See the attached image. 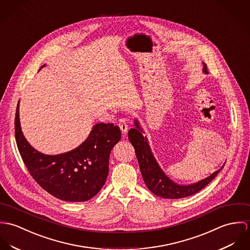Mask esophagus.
<instances>
[{
	"label": "esophagus",
	"mask_w": 250,
	"mask_h": 250,
	"mask_svg": "<svg viewBox=\"0 0 250 250\" xmlns=\"http://www.w3.org/2000/svg\"><path fill=\"white\" fill-rule=\"evenodd\" d=\"M119 127L121 128L123 134H126L127 129H128V125H127V123H126V119H125V118H121V119L119 120Z\"/></svg>",
	"instance_id": "34e87169"
}]
</instances>
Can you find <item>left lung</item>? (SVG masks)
Here are the masks:
<instances>
[{"mask_svg":"<svg viewBox=\"0 0 250 250\" xmlns=\"http://www.w3.org/2000/svg\"><path fill=\"white\" fill-rule=\"evenodd\" d=\"M203 72L206 74L207 66L203 63ZM135 122V127L130 128L128 131V139L131 145L135 148L136 157L138 160L140 170L144 181L148 188V190L158 196L164 198H182L187 197L189 195L196 194L201 189H203L206 185H208L220 172V170L223 168L224 165L212 173L210 176L194 183L191 185H179L173 182L166 175V173L162 170L159 167L157 161L155 160L148 142L146 137H144L139 122L137 120Z\"/></svg>","mask_w":250,"mask_h":250,"instance_id":"obj_1","label":"left lung"}]
</instances>
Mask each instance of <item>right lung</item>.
Wrapping results in <instances>:
<instances>
[{
    "mask_svg": "<svg viewBox=\"0 0 250 250\" xmlns=\"http://www.w3.org/2000/svg\"><path fill=\"white\" fill-rule=\"evenodd\" d=\"M121 136L118 125L97 124L77 148L57 155H47L34 149L24 137L19 103L17 105L15 139L28 172L45 191L64 201H87L101 191L108 175L111 149Z\"/></svg>",
    "mask_w": 250,
    "mask_h": 250,
    "instance_id": "right-lung-1",
    "label": "right lung"
}]
</instances>
